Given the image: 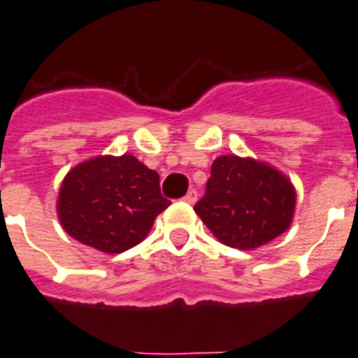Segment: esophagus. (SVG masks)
I'll return each instance as SVG.
<instances>
[{"instance_id": "esophagus-1", "label": "esophagus", "mask_w": 358, "mask_h": 358, "mask_svg": "<svg viewBox=\"0 0 358 358\" xmlns=\"http://www.w3.org/2000/svg\"><path fill=\"white\" fill-rule=\"evenodd\" d=\"M183 201H185V203H189V204L196 203V189H189V193L185 194Z\"/></svg>"}]
</instances>
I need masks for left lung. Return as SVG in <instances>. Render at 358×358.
<instances>
[{
	"mask_svg": "<svg viewBox=\"0 0 358 358\" xmlns=\"http://www.w3.org/2000/svg\"><path fill=\"white\" fill-rule=\"evenodd\" d=\"M296 193L285 175L255 159L222 155L194 212L226 245L253 250L287 230Z\"/></svg>",
	"mask_w": 358,
	"mask_h": 358,
	"instance_id": "8db88e82",
	"label": "left lung"
}]
</instances>
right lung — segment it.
<instances>
[{
  "mask_svg": "<svg viewBox=\"0 0 358 358\" xmlns=\"http://www.w3.org/2000/svg\"><path fill=\"white\" fill-rule=\"evenodd\" d=\"M169 204L154 169L134 155H105L66 175L58 216L71 238L105 253H122L146 238Z\"/></svg>",
  "mask_w": 358,
  "mask_h": 358,
  "instance_id": "add662e5",
  "label": "right lung"
}]
</instances>
